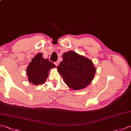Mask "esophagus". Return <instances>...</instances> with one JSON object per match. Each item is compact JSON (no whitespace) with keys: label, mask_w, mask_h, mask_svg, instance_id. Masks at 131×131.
<instances>
[{"label":"esophagus","mask_w":131,"mask_h":131,"mask_svg":"<svg viewBox=\"0 0 131 131\" xmlns=\"http://www.w3.org/2000/svg\"><path fill=\"white\" fill-rule=\"evenodd\" d=\"M54 64L56 65V66H58V64H59V61H57L56 62H54Z\"/></svg>","instance_id":"obj_1"}]
</instances>
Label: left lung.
Returning <instances> with one entry per match:
<instances>
[{
	"mask_svg": "<svg viewBox=\"0 0 131 131\" xmlns=\"http://www.w3.org/2000/svg\"><path fill=\"white\" fill-rule=\"evenodd\" d=\"M62 58L57 68L69 87L78 90L90 84L96 72L92 61L71 51L64 53Z\"/></svg>",
	"mask_w": 131,
	"mask_h": 131,
	"instance_id": "8db88e82",
	"label": "left lung"
}]
</instances>
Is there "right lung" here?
<instances>
[{
    "mask_svg": "<svg viewBox=\"0 0 131 131\" xmlns=\"http://www.w3.org/2000/svg\"><path fill=\"white\" fill-rule=\"evenodd\" d=\"M55 67L53 63L48 58H44L43 54L39 53L31 60L27 68L26 73L29 81L34 85L42 84L48 77L49 70Z\"/></svg>",
    "mask_w": 131,
    "mask_h": 131,
    "instance_id": "1",
    "label": "right lung"
}]
</instances>
